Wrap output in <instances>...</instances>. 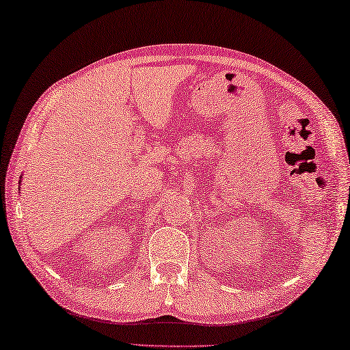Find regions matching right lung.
Returning a JSON list of instances; mask_svg holds the SVG:
<instances>
[{
  "label": "right lung",
  "mask_w": 350,
  "mask_h": 350,
  "mask_svg": "<svg viewBox=\"0 0 350 350\" xmlns=\"http://www.w3.org/2000/svg\"><path fill=\"white\" fill-rule=\"evenodd\" d=\"M20 183H21V180H20Z\"/></svg>",
  "instance_id": "1"
}]
</instances>
